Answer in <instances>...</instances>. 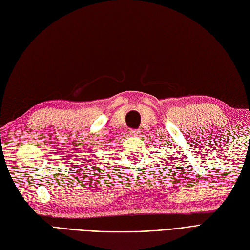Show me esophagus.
I'll use <instances>...</instances> for the list:
<instances>
[{"label": "esophagus", "mask_w": 250, "mask_h": 250, "mask_svg": "<svg viewBox=\"0 0 250 250\" xmlns=\"http://www.w3.org/2000/svg\"><path fill=\"white\" fill-rule=\"evenodd\" d=\"M129 132H130V134H131V136H133V137H138V136H139V134H140V131H139V130H134V129L130 130Z\"/></svg>", "instance_id": "obj_1"}]
</instances>
